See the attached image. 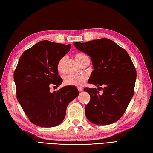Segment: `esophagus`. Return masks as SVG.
<instances>
[{"mask_svg": "<svg viewBox=\"0 0 153 153\" xmlns=\"http://www.w3.org/2000/svg\"><path fill=\"white\" fill-rule=\"evenodd\" d=\"M77 89H78V91H79V92H81V91H83V88L82 87H78Z\"/></svg>", "mask_w": 153, "mask_h": 153, "instance_id": "1", "label": "esophagus"}]
</instances>
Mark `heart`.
<instances>
[{
  "label": "heart",
  "mask_w": 153,
  "mask_h": 153,
  "mask_svg": "<svg viewBox=\"0 0 153 153\" xmlns=\"http://www.w3.org/2000/svg\"><path fill=\"white\" fill-rule=\"evenodd\" d=\"M84 55L81 54V53H78L76 55L75 59L76 61H78L79 59L83 57ZM62 59L60 60L58 63L57 68L59 70L61 68L62 65ZM87 76L84 75V74H80V75H68L65 77L64 79V83L66 85H72V86H76V87H81L84 84L85 81L87 80Z\"/></svg>",
  "instance_id": "heart-1"
}]
</instances>
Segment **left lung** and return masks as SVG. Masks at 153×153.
Masks as SVG:
<instances>
[{
    "mask_svg": "<svg viewBox=\"0 0 153 153\" xmlns=\"http://www.w3.org/2000/svg\"><path fill=\"white\" fill-rule=\"evenodd\" d=\"M74 46L91 58L94 70L88 83L103 91L100 95L96 88H84L91 97L89 103L85 106L87 119L98 125L117 121L125 112L134 93L136 70L129 55L108 38L85 43L76 42Z\"/></svg>",
    "mask_w": 153,
    "mask_h": 153,
    "instance_id": "obj_1",
    "label": "left lung"
}]
</instances>
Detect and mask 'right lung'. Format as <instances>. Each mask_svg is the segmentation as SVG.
<instances>
[{
  "label": "right lung",
  "instance_id": "add662e5",
  "mask_svg": "<svg viewBox=\"0 0 153 153\" xmlns=\"http://www.w3.org/2000/svg\"><path fill=\"white\" fill-rule=\"evenodd\" d=\"M70 47L42 40L19 58L13 74L17 99L30 122L38 126L49 128L61 123L67 106L79 94L71 85L49 91L51 85L59 87L62 82L57 66Z\"/></svg>",
  "mask_w": 153,
  "mask_h": 153
}]
</instances>
